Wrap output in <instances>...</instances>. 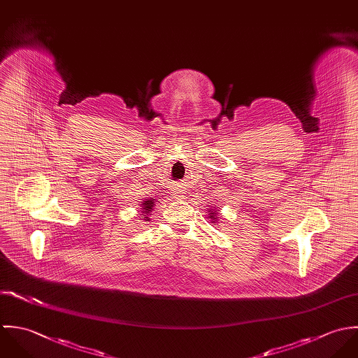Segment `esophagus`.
I'll list each match as a JSON object with an SVG mask.
<instances>
[{"instance_id":"obj_1","label":"esophagus","mask_w":358,"mask_h":358,"mask_svg":"<svg viewBox=\"0 0 358 358\" xmlns=\"http://www.w3.org/2000/svg\"><path fill=\"white\" fill-rule=\"evenodd\" d=\"M173 192H174V196L182 199L184 198V194H185V188L182 185H177L173 188Z\"/></svg>"}]
</instances>
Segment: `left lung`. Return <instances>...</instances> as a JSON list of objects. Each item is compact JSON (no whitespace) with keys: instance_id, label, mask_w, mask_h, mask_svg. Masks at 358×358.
Listing matches in <instances>:
<instances>
[{"instance_id":"8db88e82","label":"left lung","mask_w":358,"mask_h":358,"mask_svg":"<svg viewBox=\"0 0 358 358\" xmlns=\"http://www.w3.org/2000/svg\"><path fill=\"white\" fill-rule=\"evenodd\" d=\"M217 212H218V210H217ZM210 218H212V221H213V222H215V212H213V213H210Z\"/></svg>"}]
</instances>
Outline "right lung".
<instances>
[{
    "label": "right lung",
    "mask_w": 358,
    "mask_h": 358,
    "mask_svg": "<svg viewBox=\"0 0 358 358\" xmlns=\"http://www.w3.org/2000/svg\"><path fill=\"white\" fill-rule=\"evenodd\" d=\"M143 213L145 215H148L150 210H152V208H153V201L152 199H148V201H143ZM145 218H149V217H145Z\"/></svg>",
    "instance_id": "obj_1"
}]
</instances>
